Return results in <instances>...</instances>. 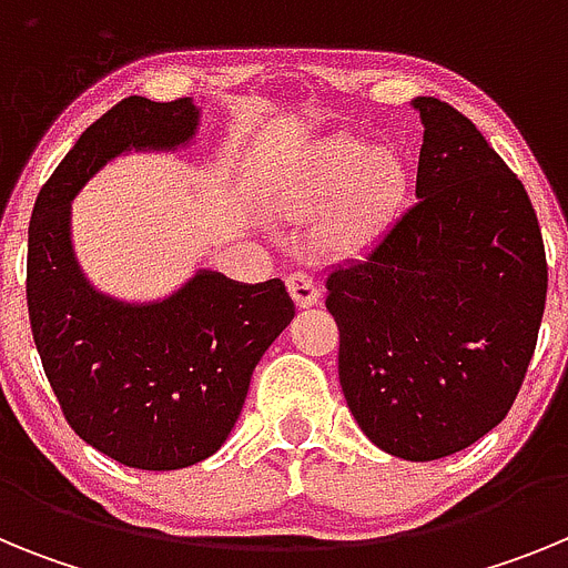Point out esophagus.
<instances>
[{"label": "esophagus", "instance_id": "esophagus-1", "mask_svg": "<svg viewBox=\"0 0 568 568\" xmlns=\"http://www.w3.org/2000/svg\"><path fill=\"white\" fill-rule=\"evenodd\" d=\"M287 290H290V295H293V301L298 304V307H313V304H318V298H321L318 284H315L313 275H307V273L290 275Z\"/></svg>", "mask_w": 568, "mask_h": 568}]
</instances>
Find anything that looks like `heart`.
Returning a JSON list of instances; mask_svg holds the SVG:
<instances>
[{
  "label": "heart",
  "mask_w": 568,
  "mask_h": 568,
  "mask_svg": "<svg viewBox=\"0 0 568 568\" xmlns=\"http://www.w3.org/2000/svg\"><path fill=\"white\" fill-rule=\"evenodd\" d=\"M409 190L404 159L378 144L335 135L310 153L307 164L284 187L298 213H328L327 241L341 253H361L378 244L393 224Z\"/></svg>",
  "instance_id": "obj_1"
}]
</instances>
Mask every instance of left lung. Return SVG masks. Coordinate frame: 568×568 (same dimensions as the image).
Returning <instances> with one entry per match:
<instances>
[{
    "instance_id": "8db88e82",
    "label": "left lung",
    "mask_w": 568,
    "mask_h": 568,
    "mask_svg": "<svg viewBox=\"0 0 568 568\" xmlns=\"http://www.w3.org/2000/svg\"><path fill=\"white\" fill-rule=\"evenodd\" d=\"M424 124L415 199L327 275L338 378L361 433L404 460L455 455L506 418L538 344L546 253L524 184L453 104Z\"/></svg>"
}]
</instances>
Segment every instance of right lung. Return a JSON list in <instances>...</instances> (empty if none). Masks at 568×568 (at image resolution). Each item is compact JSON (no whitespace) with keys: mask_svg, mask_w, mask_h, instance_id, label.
I'll use <instances>...</instances> for the list:
<instances>
[{"mask_svg":"<svg viewBox=\"0 0 568 568\" xmlns=\"http://www.w3.org/2000/svg\"><path fill=\"white\" fill-rule=\"evenodd\" d=\"M202 128L193 99L130 97L90 124L39 190L28 227V315L73 433L133 469L170 471L222 449L255 364L295 315L281 278L241 284L199 267L164 298L124 301L84 275L73 199L128 153H179Z\"/></svg>","mask_w":568,"mask_h":568,"instance_id":"add662e5","label":"right lung"}]
</instances>
